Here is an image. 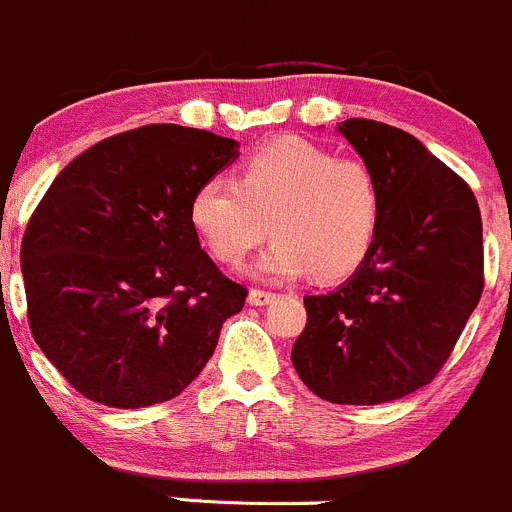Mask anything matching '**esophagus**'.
Masks as SVG:
<instances>
[{"instance_id": "obj_1", "label": "esophagus", "mask_w": 512, "mask_h": 512, "mask_svg": "<svg viewBox=\"0 0 512 512\" xmlns=\"http://www.w3.org/2000/svg\"><path fill=\"white\" fill-rule=\"evenodd\" d=\"M273 298H276V293L263 291V288H251V291H249V303H251V306H266V303H271Z\"/></svg>"}]
</instances>
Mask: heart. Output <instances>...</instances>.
Instances as JSON below:
<instances>
[{"mask_svg": "<svg viewBox=\"0 0 512 512\" xmlns=\"http://www.w3.org/2000/svg\"><path fill=\"white\" fill-rule=\"evenodd\" d=\"M383 214L373 166L291 136L256 149L239 181L214 176L191 201L194 226L219 261H241L273 231L251 273L276 281L351 276L376 246Z\"/></svg>", "mask_w": 512, "mask_h": 512, "instance_id": "heart-1", "label": "heart"}]
</instances>
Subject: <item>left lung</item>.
Returning <instances> with one entry per match:
<instances>
[{
    "label": "left lung",
    "instance_id": "1",
    "mask_svg": "<svg viewBox=\"0 0 512 512\" xmlns=\"http://www.w3.org/2000/svg\"><path fill=\"white\" fill-rule=\"evenodd\" d=\"M338 131L378 174L381 234L351 281L306 296L291 361L318 398L376 406L428 386L483 293V221L470 186L396 126L346 119Z\"/></svg>",
    "mask_w": 512,
    "mask_h": 512
}]
</instances>
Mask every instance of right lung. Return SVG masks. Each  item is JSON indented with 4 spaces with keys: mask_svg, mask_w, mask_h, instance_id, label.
Wrapping results in <instances>:
<instances>
[{
    "mask_svg": "<svg viewBox=\"0 0 512 512\" xmlns=\"http://www.w3.org/2000/svg\"><path fill=\"white\" fill-rule=\"evenodd\" d=\"M226 136L146 124L64 166L22 239L27 318L84 398L146 408L209 363L246 286L201 249L191 201L239 156Z\"/></svg>",
    "mask_w": 512,
    "mask_h": 512,
    "instance_id": "add662e5",
    "label": "right lung"
}]
</instances>
